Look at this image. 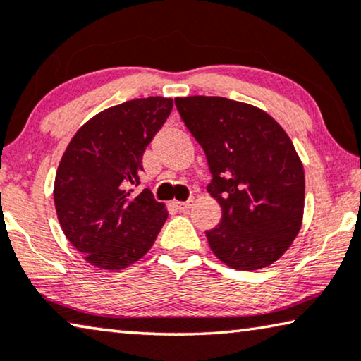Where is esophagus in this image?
Wrapping results in <instances>:
<instances>
[{
	"instance_id": "obj_1",
	"label": "esophagus",
	"mask_w": 361,
	"mask_h": 361,
	"mask_svg": "<svg viewBox=\"0 0 361 361\" xmlns=\"http://www.w3.org/2000/svg\"><path fill=\"white\" fill-rule=\"evenodd\" d=\"M192 205H193L192 198H189V200H187V202H174V207H176L179 212H187Z\"/></svg>"
}]
</instances>
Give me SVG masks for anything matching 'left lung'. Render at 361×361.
Instances as JSON below:
<instances>
[{
  "label": "left lung",
  "instance_id": "8db88e82",
  "mask_svg": "<svg viewBox=\"0 0 361 361\" xmlns=\"http://www.w3.org/2000/svg\"><path fill=\"white\" fill-rule=\"evenodd\" d=\"M176 107L205 151L207 189L221 207V221L205 231L213 254L238 270L274 264L305 208V171L288 135L269 114L226 97H177Z\"/></svg>",
  "mask_w": 361,
  "mask_h": 361
}]
</instances>
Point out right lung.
<instances>
[{"instance_id":"1","label":"right lung","mask_w":361,"mask_h":361,"mask_svg":"<svg viewBox=\"0 0 361 361\" xmlns=\"http://www.w3.org/2000/svg\"><path fill=\"white\" fill-rule=\"evenodd\" d=\"M172 111V99H133L78 130L55 176L65 236L91 265L120 270L142 259L168 219L148 189L135 193L143 153Z\"/></svg>"}]
</instances>
